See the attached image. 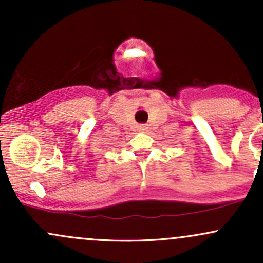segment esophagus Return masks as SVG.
<instances>
[{
	"instance_id": "1",
	"label": "esophagus",
	"mask_w": 263,
	"mask_h": 263,
	"mask_svg": "<svg viewBox=\"0 0 263 263\" xmlns=\"http://www.w3.org/2000/svg\"><path fill=\"white\" fill-rule=\"evenodd\" d=\"M138 129H140L141 132H146V131H148V126H147V125H140V126H138Z\"/></svg>"
}]
</instances>
